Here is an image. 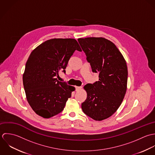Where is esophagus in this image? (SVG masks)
<instances>
[{
    "instance_id": "1",
    "label": "esophagus",
    "mask_w": 155,
    "mask_h": 155,
    "mask_svg": "<svg viewBox=\"0 0 155 155\" xmlns=\"http://www.w3.org/2000/svg\"><path fill=\"white\" fill-rule=\"evenodd\" d=\"M81 86H75V90H76V91H79L80 89H81Z\"/></svg>"
}]
</instances>
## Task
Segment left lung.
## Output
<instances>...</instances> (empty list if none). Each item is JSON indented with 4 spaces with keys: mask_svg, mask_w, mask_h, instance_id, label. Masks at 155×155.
Listing matches in <instances>:
<instances>
[{
    "mask_svg": "<svg viewBox=\"0 0 155 155\" xmlns=\"http://www.w3.org/2000/svg\"><path fill=\"white\" fill-rule=\"evenodd\" d=\"M78 41L92 72L99 74V81L84 87L87 96L81 108L87 116L101 121L112 116L123 101L127 88L126 63L114 44L105 38H79Z\"/></svg>",
    "mask_w": 155,
    "mask_h": 155,
    "instance_id": "obj_1",
    "label": "left lung"
}]
</instances>
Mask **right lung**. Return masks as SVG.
Masks as SVG:
<instances>
[{
    "mask_svg": "<svg viewBox=\"0 0 155 155\" xmlns=\"http://www.w3.org/2000/svg\"><path fill=\"white\" fill-rule=\"evenodd\" d=\"M81 49L74 39L47 40L33 50L26 62L23 76L27 100L39 116L50 118L62 112L73 86L58 80L61 70L64 73L70 58Z\"/></svg>",
    "mask_w": 155,
    "mask_h": 155,
    "instance_id": "add662e5",
    "label": "right lung"
}]
</instances>
